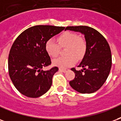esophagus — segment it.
I'll return each mask as SVG.
<instances>
[{"instance_id":"esophagus-1","label":"esophagus","mask_w":121,"mask_h":121,"mask_svg":"<svg viewBox=\"0 0 121 121\" xmlns=\"http://www.w3.org/2000/svg\"><path fill=\"white\" fill-rule=\"evenodd\" d=\"M59 71H61V72H64V73H65V72H66V71H68V69H62V68H59Z\"/></svg>"}]
</instances>
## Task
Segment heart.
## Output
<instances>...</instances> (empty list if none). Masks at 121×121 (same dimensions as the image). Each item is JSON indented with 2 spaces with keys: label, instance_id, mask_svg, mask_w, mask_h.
Returning <instances> with one entry per match:
<instances>
[{
  "label": "heart",
  "instance_id": "1",
  "mask_svg": "<svg viewBox=\"0 0 121 121\" xmlns=\"http://www.w3.org/2000/svg\"><path fill=\"white\" fill-rule=\"evenodd\" d=\"M55 40L50 39L45 44V50L48 54L52 57H56L59 52V46L65 47L64 53L66 55L53 61V64L60 68H66L74 64L77 59L83 57L86 50V43L83 38L78 37L74 33L66 31L57 38Z\"/></svg>",
  "mask_w": 121,
  "mask_h": 121
}]
</instances>
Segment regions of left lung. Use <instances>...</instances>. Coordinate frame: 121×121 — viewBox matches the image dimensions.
Segmentation results:
<instances>
[{
    "mask_svg": "<svg viewBox=\"0 0 121 121\" xmlns=\"http://www.w3.org/2000/svg\"><path fill=\"white\" fill-rule=\"evenodd\" d=\"M80 32L84 35L86 50L78 67L81 70H71L75 73L69 84L81 93H91L97 91L106 81L112 67V55L107 40L98 31L86 26H68L65 30Z\"/></svg>",
    "mask_w": 121,
    "mask_h": 121,
    "instance_id": "obj_1",
    "label": "left lung"
}]
</instances>
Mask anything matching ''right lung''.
Listing matches in <instances>:
<instances>
[{
  "instance_id": "add662e5",
  "label": "right lung",
  "mask_w": 121,
  "mask_h": 121,
  "mask_svg": "<svg viewBox=\"0 0 121 121\" xmlns=\"http://www.w3.org/2000/svg\"><path fill=\"white\" fill-rule=\"evenodd\" d=\"M64 27L38 25L29 28L18 35L11 48L8 57V71L12 82L24 95L40 97L50 90L53 76L59 68H42L51 64L45 44L59 34Z\"/></svg>"
}]
</instances>
